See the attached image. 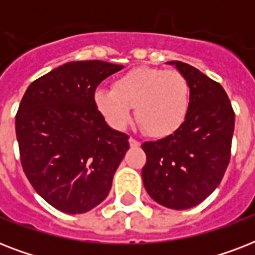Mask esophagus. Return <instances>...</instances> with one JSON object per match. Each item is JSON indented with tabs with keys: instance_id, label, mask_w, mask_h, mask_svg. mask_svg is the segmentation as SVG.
Returning a JSON list of instances; mask_svg holds the SVG:
<instances>
[{
	"instance_id": "1",
	"label": "esophagus",
	"mask_w": 255,
	"mask_h": 255,
	"mask_svg": "<svg viewBox=\"0 0 255 255\" xmlns=\"http://www.w3.org/2000/svg\"><path fill=\"white\" fill-rule=\"evenodd\" d=\"M128 141H129V145H131L132 148H136L140 145V141H137V140L133 139V137H129V140H128Z\"/></svg>"
}]
</instances>
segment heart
Segmentation results:
<instances>
[{
    "instance_id": "b5f03b06",
    "label": "heart",
    "mask_w": 255,
    "mask_h": 255,
    "mask_svg": "<svg viewBox=\"0 0 255 255\" xmlns=\"http://www.w3.org/2000/svg\"><path fill=\"white\" fill-rule=\"evenodd\" d=\"M96 108L116 129L132 119V107L144 131L152 137H167L185 122L190 87L177 70L136 67L120 75L112 90L100 88L94 96Z\"/></svg>"
}]
</instances>
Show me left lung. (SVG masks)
Segmentation results:
<instances>
[{
	"label": "left lung",
	"instance_id": "8db88e82",
	"mask_svg": "<svg viewBox=\"0 0 255 255\" xmlns=\"http://www.w3.org/2000/svg\"><path fill=\"white\" fill-rule=\"evenodd\" d=\"M170 63L189 83V111L172 135L141 144L147 155L141 176L156 202L182 210L198 205L220 185L230 161L234 111L218 82L188 63Z\"/></svg>",
	"mask_w": 255,
	"mask_h": 255
}]
</instances>
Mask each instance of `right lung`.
<instances>
[{
    "label": "right lung",
    "mask_w": 255,
    "mask_h": 255,
    "mask_svg": "<svg viewBox=\"0 0 255 255\" xmlns=\"http://www.w3.org/2000/svg\"><path fill=\"white\" fill-rule=\"evenodd\" d=\"M123 69L103 61L70 62L27 87L15 115L26 177L55 209L85 213L110 193L129 136L108 127L95 90Z\"/></svg>",
    "instance_id": "right-lung-1"
}]
</instances>
